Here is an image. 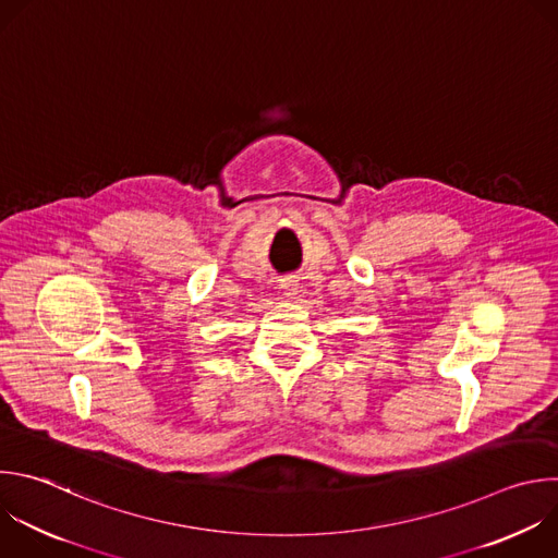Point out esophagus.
Here are the masks:
<instances>
[{"instance_id":"1","label":"esophagus","mask_w":558,"mask_h":558,"mask_svg":"<svg viewBox=\"0 0 558 558\" xmlns=\"http://www.w3.org/2000/svg\"><path fill=\"white\" fill-rule=\"evenodd\" d=\"M280 289H282V293H284L287 298H293V295L298 293V289H300V282H298V278H293V276H287V278L280 280Z\"/></svg>"}]
</instances>
